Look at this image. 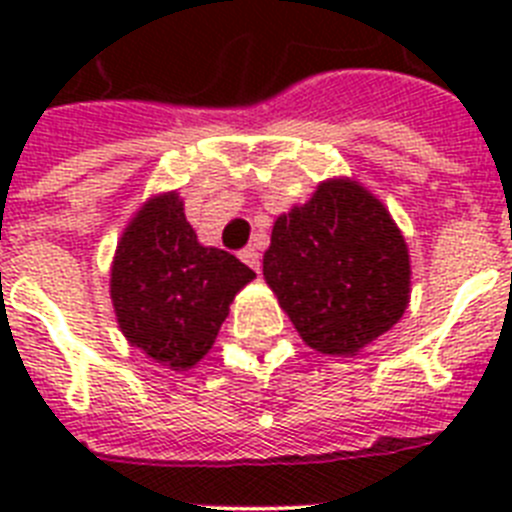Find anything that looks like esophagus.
Returning <instances> with one entry per match:
<instances>
[{"instance_id":"1","label":"esophagus","mask_w":512,"mask_h":512,"mask_svg":"<svg viewBox=\"0 0 512 512\" xmlns=\"http://www.w3.org/2000/svg\"><path fill=\"white\" fill-rule=\"evenodd\" d=\"M241 259L246 261V264L251 266L253 271H259L261 259H259V251H256V248H253V246H246V248H243V251H241Z\"/></svg>"}]
</instances>
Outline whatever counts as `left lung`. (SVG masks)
<instances>
[{
  "label": "left lung",
  "mask_w": 512,
  "mask_h": 512,
  "mask_svg": "<svg viewBox=\"0 0 512 512\" xmlns=\"http://www.w3.org/2000/svg\"><path fill=\"white\" fill-rule=\"evenodd\" d=\"M264 277L320 354L354 356L410 300L405 238L382 202L346 179L323 182L307 205L277 217Z\"/></svg>",
  "instance_id": "8db88e82"
}]
</instances>
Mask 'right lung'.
I'll return each mask as SVG.
<instances>
[{
    "instance_id": "obj_1",
    "label": "right lung",
    "mask_w": 512,
    "mask_h": 512,
    "mask_svg": "<svg viewBox=\"0 0 512 512\" xmlns=\"http://www.w3.org/2000/svg\"><path fill=\"white\" fill-rule=\"evenodd\" d=\"M256 277L223 248H207L174 192L148 202L112 261V305L135 348L169 369H189L215 343L238 289Z\"/></svg>"
}]
</instances>
